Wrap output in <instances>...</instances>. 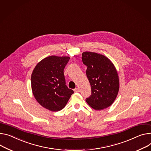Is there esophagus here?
<instances>
[{
	"label": "esophagus",
	"mask_w": 151,
	"mask_h": 151,
	"mask_svg": "<svg viewBox=\"0 0 151 151\" xmlns=\"http://www.w3.org/2000/svg\"><path fill=\"white\" fill-rule=\"evenodd\" d=\"M80 89L78 88H75L74 89V91L75 92H80Z\"/></svg>",
	"instance_id": "esophagus-1"
}]
</instances>
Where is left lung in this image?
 <instances>
[{"label":"left lung","mask_w":151,"mask_h":151,"mask_svg":"<svg viewBox=\"0 0 151 151\" xmlns=\"http://www.w3.org/2000/svg\"><path fill=\"white\" fill-rule=\"evenodd\" d=\"M82 55V62L87 66L86 74L91 87V95L86 101L96 110L107 108L113 103L119 92L117 71L105 55L88 51Z\"/></svg>","instance_id":"8db88e82"}]
</instances>
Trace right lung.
Masks as SVG:
<instances>
[{
  "label": "right lung",
  "instance_id": "1",
  "mask_svg": "<svg viewBox=\"0 0 151 151\" xmlns=\"http://www.w3.org/2000/svg\"><path fill=\"white\" fill-rule=\"evenodd\" d=\"M70 58L51 55L42 60L31 75L33 95L41 106L59 111L66 106L74 91L66 85L64 68Z\"/></svg>",
  "mask_w": 151,
  "mask_h": 151
}]
</instances>
